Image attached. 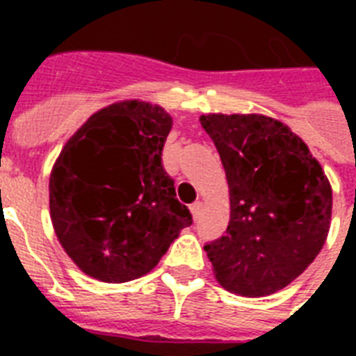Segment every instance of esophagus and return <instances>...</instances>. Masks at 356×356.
<instances>
[{
	"label": "esophagus",
	"instance_id": "1",
	"mask_svg": "<svg viewBox=\"0 0 356 356\" xmlns=\"http://www.w3.org/2000/svg\"><path fill=\"white\" fill-rule=\"evenodd\" d=\"M201 209H203V203H201V201H195V203H192V205H190V212H192V216L194 218L200 216Z\"/></svg>",
	"mask_w": 356,
	"mask_h": 356
}]
</instances>
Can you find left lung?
I'll use <instances>...</instances> for the list:
<instances>
[{"instance_id": "left-lung-1", "label": "left lung", "mask_w": 356, "mask_h": 356, "mask_svg": "<svg viewBox=\"0 0 356 356\" xmlns=\"http://www.w3.org/2000/svg\"><path fill=\"white\" fill-rule=\"evenodd\" d=\"M231 195L225 236L205 245L218 282L260 298L282 290L318 257L331 227L332 190L288 125L262 114H209Z\"/></svg>"}]
</instances>
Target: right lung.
I'll return each instance as SVG.
<instances>
[{"mask_svg":"<svg viewBox=\"0 0 356 356\" xmlns=\"http://www.w3.org/2000/svg\"><path fill=\"white\" fill-rule=\"evenodd\" d=\"M170 129L159 105L120 102L92 114L60 151L49 177L53 229L86 275L138 279L192 225L162 166Z\"/></svg>","mask_w":356,"mask_h":356,"instance_id":"right-lung-1","label":"right lung"}]
</instances>
